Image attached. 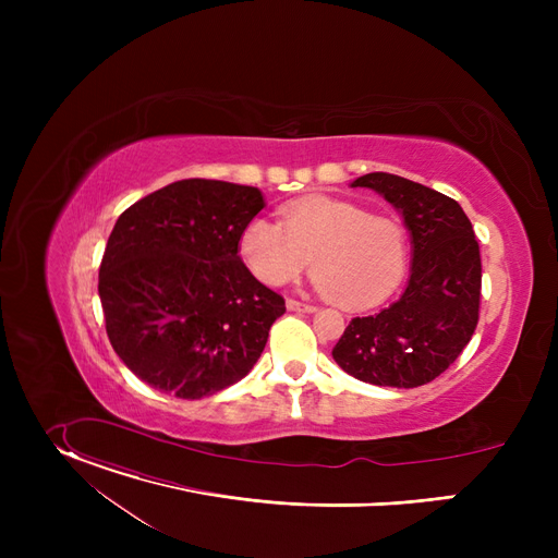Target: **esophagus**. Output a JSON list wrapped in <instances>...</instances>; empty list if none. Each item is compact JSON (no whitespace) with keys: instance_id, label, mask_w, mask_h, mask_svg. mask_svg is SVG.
Here are the masks:
<instances>
[{"instance_id":"1","label":"esophagus","mask_w":558,"mask_h":558,"mask_svg":"<svg viewBox=\"0 0 558 558\" xmlns=\"http://www.w3.org/2000/svg\"><path fill=\"white\" fill-rule=\"evenodd\" d=\"M287 308L289 311H302V313H313L315 311L313 304H306V302H300V300H293V298L287 300Z\"/></svg>"}]
</instances>
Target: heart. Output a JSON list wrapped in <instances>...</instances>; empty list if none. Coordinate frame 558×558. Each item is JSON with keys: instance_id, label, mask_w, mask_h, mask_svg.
Instances as JSON below:
<instances>
[{"instance_id": "1", "label": "heart", "mask_w": 558, "mask_h": 558, "mask_svg": "<svg viewBox=\"0 0 558 558\" xmlns=\"http://www.w3.org/2000/svg\"><path fill=\"white\" fill-rule=\"evenodd\" d=\"M241 256L265 284L293 282L308 267L329 300L362 308L388 298L409 260L404 225L338 198L313 196L289 205L282 225L254 218L241 233Z\"/></svg>"}]
</instances>
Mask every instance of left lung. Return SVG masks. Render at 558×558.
<instances>
[{"instance_id":"left-lung-1","label":"left lung","mask_w":558,"mask_h":558,"mask_svg":"<svg viewBox=\"0 0 558 558\" xmlns=\"http://www.w3.org/2000/svg\"><path fill=\"white\" fill-rule=\"evenodd\" d=\"M404 214L413 235L411 280L379 313L353 317L333 360L355 379L413 388L439 377L468 347L482 304V254L461 205L422 183L373 172L353 181Z\"/></svg>"}]
</instances>
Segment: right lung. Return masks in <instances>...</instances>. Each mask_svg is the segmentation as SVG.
Returning a JSON list of instances; mask_svg holds the SVG:
<instances>
[{
    "label": "right lung",
    "mask_w": 558,
    "mask_h": 558,
    "mask_svg": "<svg viewBox=\"0 0 558 558\" xmlns=\"http://www.w3.org/2000/svg\"><path fill=\"white\" fill-rule=\"evenodd\" d=\"M263 207L256 187L185 179L119 216L99 295L110 344L138 379L201 400L254 368L287 308L238 256Z\"/></svg>",
    "instance_id": "obj_1"
}]
</instances>
